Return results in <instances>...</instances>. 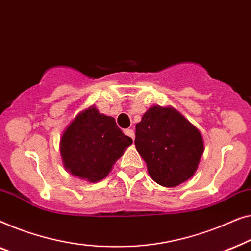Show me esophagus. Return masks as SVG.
<instances>
[{"label":"esophagus","mask_w":251,"mask_h":251,"mask_svg":"<svg viewBox=\"0 0 251 251\" xmlns=\"http://www.w3.org/2000/svg\"><path fill=\"white\" fill-rule=\"evenodd\" d=\"M124 133L126 134L127 136H129L130 139H135V134H134V130L133 129H129V128H127V129H125L124 130Z\"/></svg>","instance_id":"34e87169"}]
</instances>
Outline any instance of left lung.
<instances>
[{
  "label": "left lung",
  "instance_id": "8db88e82",
  "mask_svg": "<svg viewBox=\"0 0 251 251\" xmlns=\"http://www.w3.org/2000/svg\"><path fill=\"white\" fill-rule=\"evenodd\" d=\"M135 147L148 173L165 188L192 177L204 151L202 135L173 107L152 105L135 126Z\"/></svg>",
  "mask_w": 251,
  "mask_h": 251
}]
</instances>
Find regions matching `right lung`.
<instances>
[{
	"label": "right lung",
	"instance_id": "1",
	"mask_svg": "<svg viewBox=\"0 0 251 251\" xmlns=\"http://www.w3.org/2000/svg\"><path fill=\"white\" fill-rule=\"evenodd\" d=\"M132 142L115 118L100 114L95 105H91L75 116L60 137L63 167L80 179L100 182Z\"/></svg>",
	"mask_w": 251,
	"mask_h": 251
}]
</instances>
